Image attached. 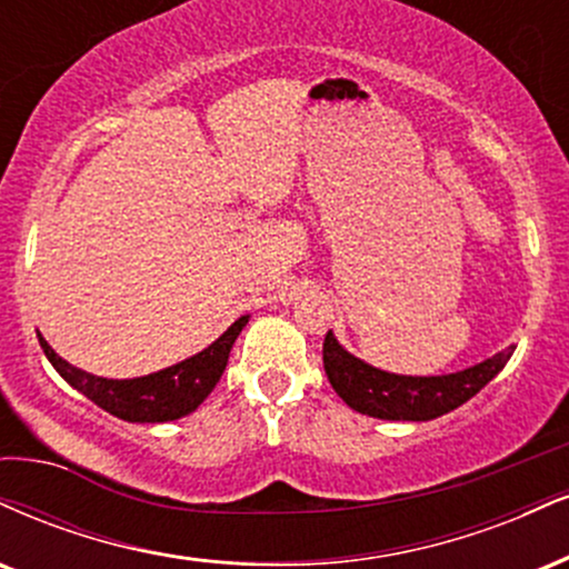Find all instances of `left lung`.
I'll return each mask as SVG.
<instances>
[{
  "mask_svg": "<svg viewBox=\"0 0 569 569\" xmlns=\"http://www.w3.org/2000/svg\"><path fill=\"white\" fill-rule=\"evenodd\" d=\"M515 355V347L492 358L442 376H406L373 368L339 345L333 331L323 341V368L333 392L362 416L385 421H432L471 400L490 385Z\"/></svg>",
  "mask_w": 569,
  "mask_h": 569,
  "instance_id": "8db88e82",
  "label": "left lung"
}]
</instances>
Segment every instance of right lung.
<instances>
[{"label":"right lung","instance_id":"right-lung-1","mask_svg":"<svg viewBox=\"0 0 569 569\" xmlns=\"http://www.w3.org/2000/svg\"><path fill=\"white\" fill-rule=\"evenodd\" d=\"M251 315H241L222 337L211 341L207 350L196 352L193 358H184L174 366L161 368V371L137 376V379H102V376L87 373L81 368L60 358L58 352L47 345V339L37 331L39 345L52 362V368L81 392L94 406L108 410L116 419L132 423H163L182 419L193 413L203 400L217 387L219 376L224 373L230 350L236 345L238 333L249 323Z\"/></svg>","mask_w":569,"mask_h":569}]
</instances>
